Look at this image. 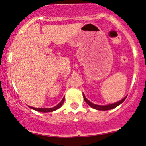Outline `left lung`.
I'll list each match as a JSON object with an SVG mask.
<instances>
[{
	"label": "left lung",
	"instance_id": "left-lung-1",
	"mask_svg": "<svg viewBox=\"0 0 146 146\" xmlns=\"http://www.w3.org/2000/svg\"><path fill=\"white\" fill-rule=\"evenodd\" d=\"M82 95H83L84 100H85V101L86 102L87 104H88V105L90 106V107H92L93 109H95V110H101V111H106V110H112V109L115 108V107H117V106H119V104H121V103L123 102L124 101L126 98V97H125V98H123V99H122L121 100L117 102H116V103H114V104H107V105H98V104H93V103L90 102L86 98H85V96L84 94H82Z\"/></svg>",
	"mask_w": 146,
	"mask_h": 146
}]
</instances>
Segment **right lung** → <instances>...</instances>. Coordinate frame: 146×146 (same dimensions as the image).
<instances>
[{
	"label": "right lung",
	"mask_w": 146,
	"mask_h": 146,
	"mask_svg": "<svg viewBox=\"0 0 146 146\" xmlns=\"http://www.w3.org/2000/svg\"><path fill=\"white\" fill-rule=\"evenodd\" d=\"M64 100H65V98H64L59 104H58L56 106H55V107H51V108H36V107H30V106H28V107H29V108L32 109V110H36V111H40V112H51V111H55V110L59 109L60 107L62 106V104H64Z\"/></svg>",
	"instance_id": "1"
}]
</instances>
